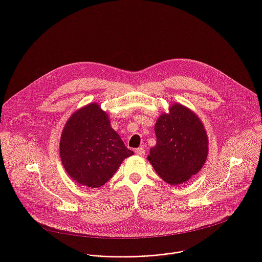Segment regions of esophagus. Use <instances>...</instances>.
Instances as JSON below:
<instances>
[{"mask_svg":"<svg viewBox=\"0 0 262 262\" xmlns=\"http://www.w3.org/2000/svg\"><path fill=\"white\" fill-rule=\"evenodd\" d=\"M135 153L138 155V156H143L145 154V150L143 147H139L137 149H135Z\"/></svg>","mask_w":262,"mask_h":262,"instance_id":"esophagus-1","label":"esophagus"}]
</instances>
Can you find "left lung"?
Masks as SVG:
<instances>
[{
  "instance_id": "1",
  "label": "left lung",
  "mask_w": 262,
  "mask_h": 262,
  "mask_svg": "<svg viewBox=\"0 0 262 262\" xmlns=\"http://www.w3.org/2000/svg\"><path fill=\"white\" fill-rule=\"evenodd\" d=\"M156 145L147 157L167 184L181 185L204 166L209 150L208 136L199 117L188 108L173 104L157 119Z\"/></svg>"
}]
</instances>
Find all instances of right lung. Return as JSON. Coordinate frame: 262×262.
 I'll use <instances>...</instances> for the list:
<instances>
[{
  "label": "right lung",
  "instance_id": "right-lung-1",
  "mask_svg": "<svg viewBox=\"0 0 262 262\" xmlns=\"http://www.w3.org/2000/svg\"><path fill=\"white\" fill-rule=\"evenodd\" d=\"M60 159L68 174L79 185L100 187L133 155L113 129L108 114L96 103L68 120L60 137Z\"/></svg>",
  "mask_w": 262,
  "mask_h": 262
}]
</instances>
